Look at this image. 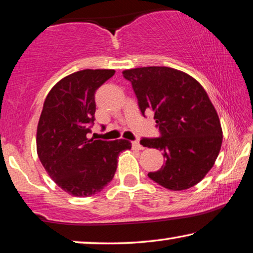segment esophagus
I'll use <instances>...</instances> for the list:
<instances>
[{"label":"esophagus","mask_w":253,"mask_h":253,"mask_svg":"<svg viewBox=\"0 0 253 253\" xmlns=\"http://www.w3.org/2000/svg\"><path fill=\"white\" fill-rule=\"evenodd\" d=\"M132 147L135 148V149H138V151H141V149L144 148V147H142V146L140 145V142H139L138 140L132 141Z\"/></svg>","instance_id":"1"}]
</instances>
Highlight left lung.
I'll list each match as a JSON object with an SVG mask.
<instances>
[{"mask_svg":"<svg viewBox=\"0 0 253 253\" xmlns=\"http://www.w3.org/2000/svg\"><path fill=\"white\" fill-rule=\"evenodd\" d=\"M141 114L153 112L159 138L140 144L163 152L166 162L148 177L170 190L188 189L202 180L217 160L222 142L218 114L203 86L178 69L151 66L126 69Z\"/></svg>","mask_w":253,"mask_h":253,"instance_id":"left-lung-1","label":"left lung"}]
</instances>
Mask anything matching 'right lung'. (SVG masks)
<instances>
[{"instance_id": "add662e5", "label": "right lung", "mask_w": 253, "mask_h": 253, "mask_svg": "<svg viewBox=\"0 0 253 253\" xmlns=\"http://www.w3.org/2000/svg\"><path fill=\"white\" fill-rule=\"evenodd\" d=\"M114 69H83L60 80L45 98L36 132L38 155L47 174L76 197L99 193L114 178L124 139L87 138L94 122V93Z\"/></svg>"}]
</instances>
